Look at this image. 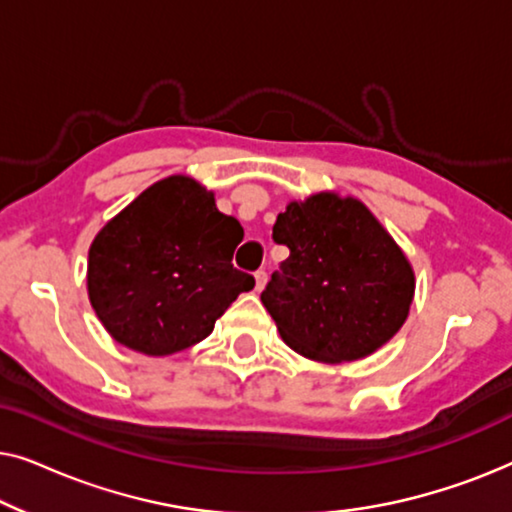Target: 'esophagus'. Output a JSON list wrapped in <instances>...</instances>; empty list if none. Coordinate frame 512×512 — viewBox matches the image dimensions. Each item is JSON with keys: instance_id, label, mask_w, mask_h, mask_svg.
Wrapping results in <instances>:
<instances>
[{"instance_id": "1", "label": "esophagus", "mask_w": 512, "mask_h": 512, "mask_svg": "<svg viewBox=\"0 0 512 512\" xmlns=\"http://www.w3.org/2000/svg\"><path fill=\"white\" fill-rule=\"evenodd\" d=\"M254 279H256V291H261L263 286H265V282H268V272H265V270H256V272H254Z\"/></svg>"}]
</instances>
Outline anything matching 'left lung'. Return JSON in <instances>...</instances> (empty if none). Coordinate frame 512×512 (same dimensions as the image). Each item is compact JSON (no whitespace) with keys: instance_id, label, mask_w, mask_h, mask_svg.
I'll return each mask as SVG.
<instances>
[{"instance_id":"left-lung-1","label":"left lung","mask_w":512,"mask_h":512,"mask_svg":"<svg viewBox=\"0 0 512 512\" xmlns=\"http://www.w3.org/2000/svg\"><path fill=\"white\" fill-rule=\"evenodd\" d=\"M272 240L289 258L261 293L282 338L314 361L373 354L408 317L415 277L368 207L333 193L291 202Z\"/></svg>"}]
</instances>
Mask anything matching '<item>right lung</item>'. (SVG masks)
Here are the masks:
<instances>
[{"label":"right lung","instance_id":"obj_1","mask_svg":"<svg viewBox=\"0 0 512 512\" xmlns=\"http://www.w3.org/2000/svg\"><path fill=\"white\" fill-rule=\"evenodd\" d=\"M242 235L198 181H158L90 247L88 296L97 317L121 345L149 356L205 340L226 307L256 284L230 263Z\"/></svg>","mask_w":512,"mask_h":512}]
</instances>
